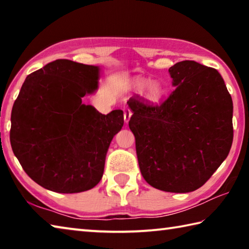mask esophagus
Masks as SVG:
<instances>
[{
    "label": "esophagus",
    "instance_id": "1",
    "mask_svg": "<svg viewBox=\"0 0 249 249\" xmlns=\"http://www.w3.org/2000/svg\"><path fill=\"white\" fill-rule=\"evenodd\" d=\"M130 116H132V111H130L129 108H125L124 109V120L126 123H128Z\"/></svg>",
    "mask_w": 249,
    "mask_h": 249
}]
</instances>
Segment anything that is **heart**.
I'll list each match as a JSON object with an SVG mask.
<instances>
[{
    "instance_id": "b5f03b06",
    "label": "heart",
    "mask_w": 249,
    "mask_h": 249,
    "mask_svg": "<svg viewBox=\"0 0 249 249\" xmlns=\"http://www.w3.org/2000/svg\"><path fill=\"white\" fill-rule=\"evenodd\" d=\"M135 86H136L137 89H144V88L147 86V81L145 80H138L135 83ZM163 93H165V89H163V87L161 84L159 83H153L150 84L148 90H147V98H148L149 101L151 102H158V101L161 100Z\"/></svg>"
}]
</instances>
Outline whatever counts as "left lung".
Returning a JSON list of instances; mask_svg holds the SVG:
<instances>
[{
    "label": "left lung",
    "mask_w": 249,
    "mask_h": 249,
    "mask_svg": "<svg viewBox=\"0 0 249 249\" xmlns=\"http://www.w3.org/2000/svg\"><path fill=\"white\" fill-rule=\"evenodd\" d=\"M169 73L176 89L161 104L137 94L127 101L128 126L146 182L185 193L202 187L229 155L233 101L216 69L184 60Z\"/></svg>",
    "instance_id": "1"
}]
</instances>
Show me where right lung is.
<instances>
[{"instance_id":"obj_1","label":"right lung","mask_w":249,"mask_h":249,"mask_svg":"<svg viewBox=\"0 0 249 249\" xmlns=\"http://www.w3.org/2000/svg\"><path fill=\"white\" fill-rule=\"evenodd\" d=\"M99 67L58 59L27 75L11 115L13 153L31 179L50 191L78 193L102 179L123 111L101 114L82 98L98 88Z\"/></svg>"}]
</instances>
